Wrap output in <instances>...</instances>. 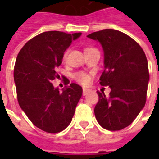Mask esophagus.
Segmentation results:
<instances>
[{"mask_svg":"<svg viewBox=\"0 0 159 159\" xmlns=\"http://www.w3.org/2000/svg\"><path fill=\"white\" fill-rule=\"evenodd\" d=\"M89 92V89H87V88H83V90H82V95H83V96H86Z\"/></svg>","mask_w":159,"mask_h":159,"instance_id":"1","label":"esophagus"}]
</instances>
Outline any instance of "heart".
I'll return each mask as SVG.
<instances>
[{
	"mask_svg": "<svg viewBox=\"0 0 159 159\" xmlns=\"http://www.w3.org/2000/svg\"><path fill=\"white\" fill-rule=\"evenodd\" d=\"M91 48H87L86 49H85V51L88 50V49H91ZM67 53H68V51L65 52L64 56H63V58H64V59H66V58H67ZM73 77H74L75 80H76L77 82H80L81 84L87 85L90 82V77L87 74H86L85 72H77V73H75L74 76H73Z\"/></svg>",
	"mask_w": 159,
	"mask_h": 159,
	"instance_id": "b5f03b06",
	"label": "heart"
}]
</instances>
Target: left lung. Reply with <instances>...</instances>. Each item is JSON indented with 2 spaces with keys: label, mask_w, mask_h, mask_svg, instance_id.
<instances>
[{
  "label": "left lung",
  "mask_w": 159,
  "mask_h": 159,
  "mask_svg": "<svg viewBox=\"0 0 159 159\" xmlns=\"http://www.w3.org/2000/svg\"><path fill=\"white\" fill-rule=\"evenodd\" d=\"M87 37L102 44L105 69L100 84L111 89L108 97L97 92L95 116L106 129L120 130L134 120L145 105L149 81L145 53L136 41L116 30L106 29Z\"/></svg>",
  "instance_id": "left-lung-1"
}]
</instances>
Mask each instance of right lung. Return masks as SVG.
I'll return each mask as SVG.
<instances>
[{
    "label": "right lung",
    "instance_id": "1",
    "mask_svg": "<svg viewBox=\"0 0 159 159\" xmlns=\"http://www.w3.org/2000/svg\"><path fill=\"white\" fill-rule=\"evenodd\" d=\"M81 34L43 32L29 40L16 57L14 81L19 105L36 127L48 133H58L69 125L82 97L79 85L71 83L60 92L51 83L59 77L56 71L64 52Z\"/></svg>",
    "mask_w": 159,
    "mask_h": 159
}]
</instances>
